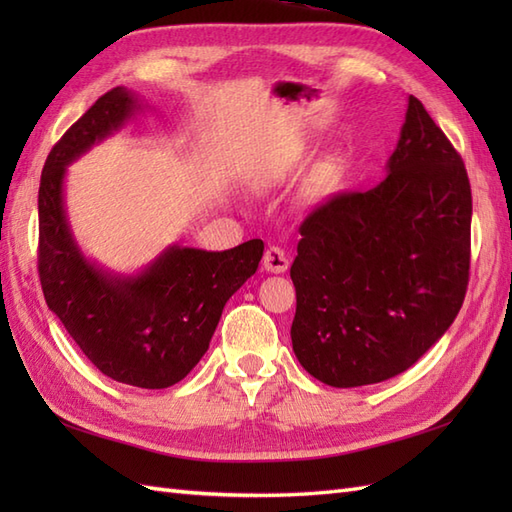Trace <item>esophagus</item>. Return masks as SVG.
I'll return each mask as SVG.
<instances>
[{"instance_id":"obj_1","label":"esophagus","mask_w":512,"mask_h":512,"mask_svg":"<svg viewBox=\"0 0 512 512\" xmlns=\"http://www.w3.org/2000/svg\"><path fill=\"white\" fill-rule=\"evenodd\" d=\"M288 255L281 250L279 246H270L266 248L264 253V259H262V266L264 270H268V273H286L288 270Z\"/></svg>"}]
</instances>
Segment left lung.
<instances>
[{
    "label": "left lung",
    "instance_id": "1",
    "mask_svg": "<svg viewBox=\"0 0 512 512\" xmlns=\"http://www.w3.org/2000/svg\"><path fill=\"white\" fill-rule=\"evenodd\" d=\"M471 184L451 140L409 96L387 176L308 213L290 279L292 350L330 387L405 372L449 330L469 286Z\"/></svg>",
    "mask_w": 512,
    "mask_h": 512
}]
</instances>
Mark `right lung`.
Listing matches in <instances>:
<instances>
[{"label":"right lung","instance_id":"right-lung-1","mask_svg":"<svg viewBox=\"0 0 512 512\" xmlns=\"http://www.w3.org/2000/svg\"><path fill=\"white\" fill-rule=\"evenodd\" d=\"M134 92L103 94L48 154L39 184V279L48 308L105 376L143 389L176 385L200 363L226 301L255 275L262 239L222 253L169 246L136 277L105 273L76 246L63 204L65 167L123 127Z\"/></svg>","mask_w":512,"mask_h":512}]
</instances>
